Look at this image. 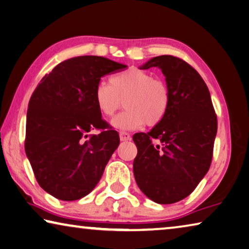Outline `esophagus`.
I'll use <instances>...</instances> for the list:
<instances>
[{
	"label": "esophagus",
	"instance_id": "esophagus-1",
	"mask_svg": "<svg viewBox=\"0 0 249 249\" xmlns=\"http://www.w3.org/2000/svg\"><path fill=\"white\" fill-rule=\"evenodd\" d=\"M120 140H121L122 142L129 141V140H131V135H129V134L126 133V132H121V133H120Z\"/></svg>",
	"mask_w": 249,
	"mask_h": 249
}]
</instances>
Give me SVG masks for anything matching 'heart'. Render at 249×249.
<instances>
[{
  "mask_svg": "<svg viewBox=\"0 0 249 249\" xmlns=\"http://www.w3.org/2000/svg\"><path fill=\"white\" fill-rule=\"evenodd\" d=\"M94 101L103 116L110 117L122 107L126 110L114 117L110 125L120 131H134L147 124L155 126L164 120L171 105L167 84L139 68L113 75L109 84L100 82L94 89Z\"/></svg>",
  "mask_w": 249,
  "mask_h": 249,
  "instance_id": "b5f03b06",
  "label": "heart"
}]
</instances>
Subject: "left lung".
I'll use <instances>...</instances> for the list:
<instances>
[{"mask_svg":"<svg viewBox=\"0 0 249 249\" xmlns=\"http://www.w3.org/2000/svg\"><path fill=\"white\" fill-rule=\"evenodd\" d=\"M159 68L171 92L166 116L147 134H134L133 163L142 192L157 204H173L194 191L210 169L217 117L207 85L196 70L172 55L153 57L141 70Z\"/></svg>","mask_w":249,"mask_h":249,"instance_id":"8db88e82","label":"left lung"}]
</instances>
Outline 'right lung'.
Listing matches in <instances>:
<instances>
[{
    "instance_id": "obj_1",
    "label": "right lung",
    "mask_w": 249,
    "mask_h": 249,
    "mask_svg": "<svg viewBox=\"0 0 249 249\" xmlns=\"http://www.w3.org/2000/svg\"><path fill=\"white\" fill-rule=\"evenodd\" d=\"M127 65L103 56L69 58L46 74L31 96L26 115L25 153L35 178L61 200H76L93 191L120 145L94 101L105 75ZM102 129L88 136L92 129Z\"/></svg>"
}]
</instances>
